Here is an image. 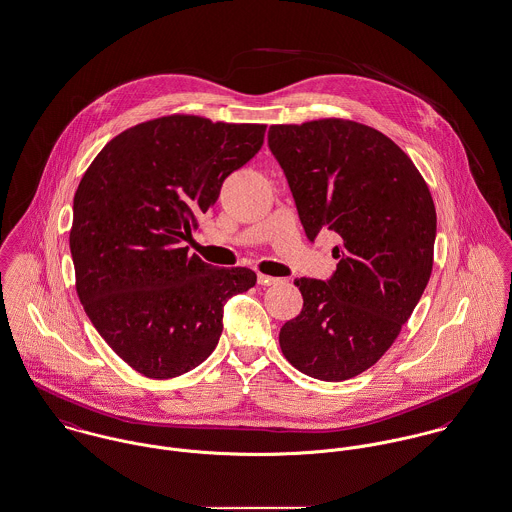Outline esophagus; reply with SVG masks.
<instances>
[{"mask_svg":"<svg viewBox=\"0 0 512 512\" xmlns=\"http://www.w3.org/2000/svg\"><path fill=\"white\" fill-rule=\"evenodd\" d=\"M258 283H260V285H276V283H279V278H272V276H266V274H258Z\"/></svg>","mask_w":512,"mask_h":512,"instance_id":"34e87169","label":"esophagus"}]
</instances>
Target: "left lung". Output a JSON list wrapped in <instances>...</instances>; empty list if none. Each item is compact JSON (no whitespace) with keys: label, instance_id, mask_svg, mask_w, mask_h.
<instances>
[{"label":"left lung","instance_id":"1","mask_svg":"<svg viewBox=\"0 0 512 512\" xmlns=\"http://www.w3.org/2000/svg\"><path fill=\"white\" fill-rule=\"evenodd\" d=\"M272 154L307 238L340 236L330 278H299L301 313L279 330L287 362L323 381L366 372L415 311L432 272L436 209L413 160L362 123L272 125Z\"/></svg>","mask_w":512,"mask_h":512}]
</instances>
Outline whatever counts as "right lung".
<instances>
[{
	"instance_id": "right-lung-1",
	"label": "right lung",
	"mask_w": 512,
	"mask_h": 512,
	"mask_svg": "<svg viewBox=\"0 0 512 512\" xmlns=\"http://www.w3.org/2000/svg\"><path fill=\"white\" fill-rule=\"evenodd\" d=\"M266 125L170 115L103 146L74 195L76 291L95 330L133 370L170 379L197 368L223 332V307L256 283L182 242L227 176L264 144Z\"/></svg>"
}]
</instances>
